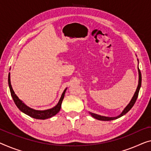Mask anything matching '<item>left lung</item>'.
I'll list each match as a JSON object with an SVG mask.
<instances>
[{"instance_id": "8db88e82", "label": "left lung", "mask_w": 151, "mask_h": 151, "mask_svg": "<svg viewBox=\"0 0 151 151\" xmlns=\"http://www.w3.org/2000/svg\"><path fill=\"white\" fill-rule=\"evenodd\" d=\"M138 62L139 63V60L138 59ZM138 75H139V78H138V87H137V89L136 90V92H135L134 95L133 97H132L131 101H130L129 104L127 105V106H126L124 110L122 111V112L119 114V115L116 116H114V117H109V116H102V115H100V114H95V113H93V112H89V113L91 114V116H93V118H95L96 119H98V120H100V121H112V120H114V119H119L120 118L121 116H122L123 115H125V114L127 113V112H129L130 111V109H132V107H133V106L134 105L135 102H136V101L137 100V98H138V93H139V91H140V89L141 87V83H142V75H141V73H140V69H139L138 66Z\"/></svg>"}]
</instances>
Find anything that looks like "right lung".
<instances>
[{"mask_svg":"<svg viewBox=\"0 0 151 151\" xmlns=\"http://www.w3.org/2000/svg\"><path fill=\"white\" fill-rule=\"evenodd\" d=\"M8 83H9V89L11 92V95L12 96L13 100L14 101L15 104L17 106L18 109H19L22 112L25 113L26 114H27V115L31 116V117L37 119H42V120L52 117V116H53L54 115H55L58 112H59L60 109H61V106H62L63 99L64 98L65 93H66V91L67 89V87H66V88L64 89V91H63V93L61 96V98H60L59 102H58L57 105H55V106L51 108L50 109L44 110V111H39V110L33 109L32 108L24 104V103L17 97L16 94L15 93L14 91H13L12 86H11V79H10V73L8 76Z\"/></svg>","mask_w":151,"mask_h":151,"instance_id":"1","label":"right lung"}]
</instances>
